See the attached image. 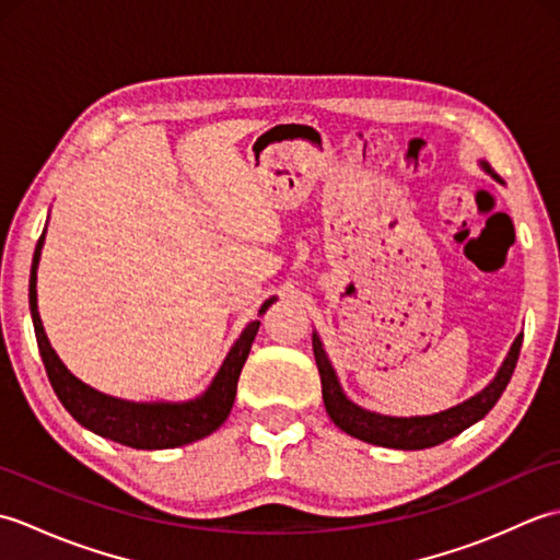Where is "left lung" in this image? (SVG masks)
Instances as JSON below:
<instances>
[{"instance_id": "left-lung-1", "label": "left lung", "mask_w": 560, "mask_h": 560, "mask_svg": "<svg viewBox=\"0 0 560 560\" xmlns=\"http://www.w3.org/2000/svg\"><path fill=\"white\" fill-rule=\"evenodd\" d=\"M479 165L493 177L495 183H503L501 177L493 173L489 163L479 161ZM520 347H522V331L515 337L513 347H510L508 355L503 359L501 368H498V373L493 375L491 383L483 389H479L474 397L455 404V407L438 413H428V416H387V413L363 409L361 404H355L353 399L347 397V392H343L339 383L335 365H331L329 355L323 347V339H319L317 331H313V353H315L319 380H323V399H325V409L329 413V419L335 421V425L341 428L347 435L359 438L363 443L380 445V447H395V450L435 447L440 443H445V440L459 435L462 431H467L469 425L481 421L483 416L495 407V401L501 399L510 377H513Z\"/></svg>"}]
</instances>
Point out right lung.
<instances>
[{"mask_svg": "<svg viewBox=\"0 0 560 560\" xmlns=\"http://www.w3.org/2000/svg\"><path fill=\"white\" fill-rule=\"evenodd\" d=\"M45 245V231L40 235L38 245H35L33 265H31V283H28V303H31V317L35 327V339H38V349L43 355L47 377L55 389L57 399L65 404V409L74 416V419L89 428L101 438L115 440V443L137 447V450H168V447H183L211 435L219 431L221 423L229 419L235 401L237 377H241L243 365L247 361V353L253 349V341L257 337L259 319L249 323L243 335L235 339L231 351L213 375L209 387L201 395L185 399V401H129L105 392L93 389L91 385L81 383V380L69 371L62 359L55 353L50 339L45 335L43 319L38 313V265L40 253ZM277 301L271 295L269 301L261 303L259 315L267 313V307Z\"/></svg>", "mask_w": 560, "mask_h": 560, "instance_id": "1", "label": "right lung"}]
</instances>
